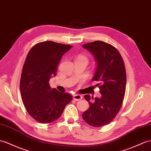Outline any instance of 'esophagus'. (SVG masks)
<instances>
[{
	"mask_svg": "<svg viewBox=\"0 0 151 151\" xmlns=\"http://www.w3.org/2000/svg\"><path fill=\"white\" fill-rule=\"evenodd\" d=\"M83 98L82 96L79 95V94H75L73 96V99L75 100V101H80Z\"/></svg>",
	"mask_w": 151,
	"mask_h": 151,
	"instance_id": "esophagus-1",
	"label": "esophagus"
}]
</instances>
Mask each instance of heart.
I'll return each instance as SVG.
<instances>
[{
  "label": "heart",
  "instance_id": "1",
  "mask_svg": "<svg viewBox=\"0 0 151 151\" xmlns=\"http://www.w3.org/2000/svg\"><path fill=\"white\" fill-rule=\"evenodd\" d=\"M77 59H82V60H84L87 61V63H88V59H87V57L86 56L83 55H80V56H79L78 58H77Z\"/></svg>",
  "mask_w": 151,
  "mask_h": 151
}]
</instances>
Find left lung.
Returning <instances> with one entry per match:
<instances>
[{"label":"left lung","mask_w":151,"mask_h":151,"mask_svg":"<svg viewBox=\"0 0 151 151\" xmlns=\"http://www.w3.org/2000/svg\"><path fill=\"white\" fill-rule=\"evenodd\" d=\"M83 47L93 55L97 66L92 81H97L101 98H84L90 104L82 117L88 124L99 127L109 124L119 113L124 98L126 73L124 60L117 48L105 42L96 41Z\"/></svg>","instance_id":"1"}]
</instances>
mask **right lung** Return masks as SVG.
I'll use <instances>...</instances> for the list:
<instances>
[{"instance_id":"obj_1","label":"right lung","mask_w":151,"mask_h":151,"mask_svg":"<svg viewBox=\"0 0 151 151\" xmlns=\"http://www.w3.org/2000/svg\"><path fill=\"white\" fill-rule=\"evenodd\" d=\"M71 45L44 41L34 45L27 55L23 66L20 90L27 112L36 121L48 124L63 114L72 96L50 86L49 80L56 75L57 66Z\"/></svg>"}]
</instances>
